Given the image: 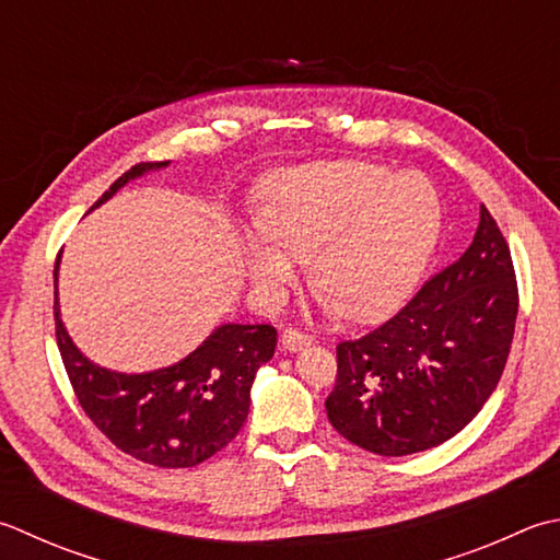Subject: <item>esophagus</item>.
<instances>
[{
	"label": "esophagus",
	"instance_id": "34e87169",
	"mask_svg": "<svg viewBox=\"0 0 560 560\" xmlns=\"http://www.w3.org/2000/svg\"><path fill=\"white\" fill-rule=\"evenodd\" d=\"M281 345H283V349H289V352H301L303 347L313 345V337L301 332L299 327H287L281 335Z\"/></svg>",
	"mask_w": 560,
	"mask_h": 560
}]
</instances>
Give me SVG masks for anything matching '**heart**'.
<instances>
[{
	"mask_svg": "<svg viewBox=\"0 0 560 560\" xmlns=\"http://www.w3.org/2000/svg\"><path fill=\"white\" fill-rule=\"evenodd\" d=\"M259 225L245 237L247 271L267 301H279L311 257L327 308L378 320L418 289L442 230V201L418 172L396 174L366 160L313 164L273 177Z\"/></svg>",
	"mask_w": 560,
	"mask_h": 560,
	"instance_id": "heart-1",
	"label": "heart"
}]
</instances>
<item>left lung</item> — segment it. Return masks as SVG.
Listing matches in <instances>:
<instances>
[{"mask_svg": "<svg viewBox=\"0 0 560 560\" xmlns=\"http://www.w3.org/2000/svg\"><path fill=\"white\" fill-rule=\"evenodd\" d=\"M517 279L495 218L480 206L474 243L376 330L337 345L327 420L378 456L452 440L505 371L517 320Z\"/></svg>", "mask_w": 560, "mask_h": 560, "instance_id": "obj_1", "label": "left lung"}]
</instances>
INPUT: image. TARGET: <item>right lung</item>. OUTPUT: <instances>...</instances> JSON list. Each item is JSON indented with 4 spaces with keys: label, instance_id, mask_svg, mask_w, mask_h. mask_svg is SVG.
Returning a JSON list of instances; mask_svg holds the SVG:
<instances>
[{
    "label": "right lung",
    "instance_id": "add662e5",
    "mask_svg": "<svg viewBox=\"0 0 560 560\" xmlns=\"http://www.w3.org/2000/svg\"><path fill=\"white\" fill-rule=\"evenodd\" d=\"M170 162H140L108 186L92 208L145 172ZM55 337L74 396L108 442L160 468H191L235 440L249 412L257 369L273 357L271 325H221L194 352L148 374H118L96 366L65 330L55 267Z\"/></svg>",
    "mask_w": 560,
    "mask_h": 560
}]
</instances>
